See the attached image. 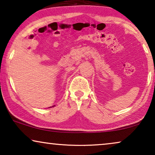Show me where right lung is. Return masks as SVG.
Returning a JSON list of instances; mask_svg holds the SVG:
<instances>
[{"label":"right lung","mask_w":155,"mask_h":155,"mask_svg":"<svg viewBox=\"0 0 155 155\" xmlns=\"http://www.w3.org/2000/svg\"><path fill=\"white\" fill-rule=\"evenodd\" d=\"M53 107H55V106H53ZM51 107H49V108H51Z\"/></svg>","instance_id":"right-lung-1"}]
</instances>
